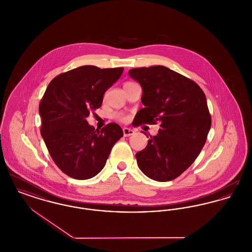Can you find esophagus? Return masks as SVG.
Here are the masks:
<instances>
[{"label":"esophagus","mask_w":252,"mask_h":252,"mask_svg":"<svg viewBox=\"0 0 252 252\" xmlns=\"http://www.w3.org/2000/svg\"><path fill=\"white\" fill-rule=\"evenodd\" d=\"M123 132H124V135H125L126 137H128V136H131V135H133L135 131L132 130V129H130V128L125 127V128L123 129Z\"/></svg>","instance_id":"34e87169"}]
</instances>
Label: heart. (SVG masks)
<instances>
[{
    "mask_svg": "<svg viewBox=\"0 0 252 252\" xmlns=\"http://www.w3.org/2000/svg\"><path fill=\"white\" fill-rule=\"evenodd\" d=\"M127 83H131V82H127ZM118 119L119 120H121V121H126V117L124 116V115H118Z\"/></svg>",
    "mask_w": 252,
    "mask_h": 252,
    "instance_id": "obj_1",
    "label": "heart"
}]
</instances>
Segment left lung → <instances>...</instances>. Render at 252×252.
I'll return each mask as SVG.
<instances>
[{
  "instance_id": "obj_1",
  "label": "left lung",
  "mask_w": 252,
  "mask_h": 252,
  "mask_svg": "<svg viewBox=\"0 0 252 252\" xmlns=\"http://www.w3.org/2000/svg\"><path fill=\"white\" fill-rule=\"evenodd\" d=\"M129 76L143 89L134 126L160 123L156 136L136 153L139 168L148 178L167 182L179 177L200 154L211 126L207 98L192 80L163 65L132 68Z\"/></svg>"
}]
</instances>
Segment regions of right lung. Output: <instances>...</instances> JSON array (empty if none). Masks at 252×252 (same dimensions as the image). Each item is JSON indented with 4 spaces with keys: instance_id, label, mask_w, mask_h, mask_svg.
<instances>
[{
    "instance_id": "obj_1",
    "label": "right lung",
    "mask_w": 252,
    "mask_h": 252,
    "mask_svg": "<svg viewBox=\"0 0 252 252\" xmlns=\"http://www.w3.org/2000/svg\"><path fill=\"white\" fill-rule=\"evenodd\" d=\"M123 71V67L83 65L58 75L45 90L39 105L41 134L52 160L67 176L87 180L97 175L124 136L115 123L99 131L87 121Z\"/></svg>"
}]
</instances>
